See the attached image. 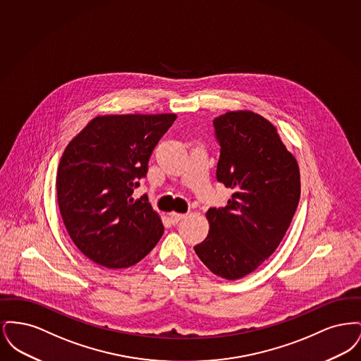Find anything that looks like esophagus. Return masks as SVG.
Instances as JSON below:
<instances>
[{"mask_svg":"<svg viewBox=\"0 0 361 361\" xmlns=\"http://www.w3.org/2000/svg\"><path fill=\"white\" fill-rule=\"evenodd\" d=\"M187 216V214H177V212H172V214H169V218H171V221H172L173 224H177L180 221H183L184 218Z\"/></svg>","mask_w":361,"mask_h":361,"instance_id":"obj_1","label":"esophagus"}]
</instances>
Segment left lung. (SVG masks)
Instances as JSON below:
<instances>
[{"label": "left lung", "instance_id": "left-lung-1", "mask_svg": "<svg viewBox=\"0 0 361 361\" xmlns=\"http://www.w3.org/2000/svg\"><path fill=\"white\" fill-rule=\"evenodd\" d=\"M212 123L221 147L216 180L234 192L227 206L208 209V235L193 249L212 274L237 280L284 238L300 197L299 166L257 114L227 112Z\"/></svg>", "mask_w": 361, "mask_h": 361}]
</instances>
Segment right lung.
<instances>
[{
  "mask_svg": "<svg viewBox=\"0 0 361 361\" xmlns=\"http://www.w3.org/2000/svg\"><path fill=\"white\" fill-rule=\"evenodd\" d=\"M174 114L97 116L65 149L56 173L59 211L75 246L109 269L135 265L164 234L147 195L133 199Z\"/></svg>",
  "mask_w": 361,
  "mask_h": 361,
  "instance_id": "add662e5",
  "label": "right lung"
}]
</instances>
